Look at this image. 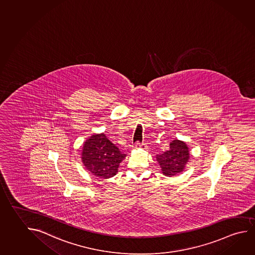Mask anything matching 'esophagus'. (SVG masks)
Here are the masks:
<instances>
[{"label":"esophagus","instance_id":"34e87169","mask_svg":"<svg viewBox=\"0 0 255 255\" xmlns=\"http://www.w3.org/2000/svg\"><path fill=\"white\" fill-rule=\"evenodd\" d=\"M135 148H137V149H142V150H146L147 146L145 143L137 142L135 143Z\"/></svg>","mask_w":255,"mask_h":255}]
</instances>
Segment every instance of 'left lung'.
Returning <instances> with one entry per match:
<instances>
[{
	"label": "left lung",
	"mask_w": 255,
	"mask_h": 255,
	"mask_svg": "<svg viewBox=\"0 0 255 255\" xmlns=\"http://www.w3.org/2000/svg\"><path fill=\"white\" fill-rule=\"evenodd\" d=\"M189 157L186 142L175 139L169 143L168 151L157 155L156 160L160 164L162 174L166 177H172L184 170Z\"/></svg>",
	"instance_id": "8db88e82"
}]
</instances>
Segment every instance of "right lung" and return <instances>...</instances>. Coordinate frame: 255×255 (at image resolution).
<instances>
[{
  "instance_id": "right-lung-1",
  "label": "right lung",
  "mask_w": 255,
  "mask_h": 255,
  "mask_svg": "<svg viewBox=\"0 0 255 255\" xmlns=\"http://www.w3.org/2000/svg\"><path fill=\"white\" fill-rule=\"evenodd\" d=\"M126 156L102 133L93 134L84 142L81 158L88 171L95 177L106 179L116 175Z\"/></svg>"
}]
</instances>
